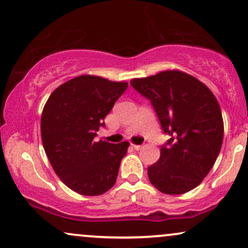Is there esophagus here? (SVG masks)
Masks as SVG:
<instances>
[{
	"mask_svg": "<svg viewBox=\"0 0 248 248\" xmlns=\"http://www.w3.org/2000/svg\"><path fill=\"white\" fill-rule=\"evenodd\" d=\"M132 147H133L135 150H140L141 148H142V146H139V144H132Z\"/></svg>",
	"mask_w": 248,
	"mask_h": 248,
	"instance_id": "obj_1",
	"label": "esophagus"
}]
</instances>
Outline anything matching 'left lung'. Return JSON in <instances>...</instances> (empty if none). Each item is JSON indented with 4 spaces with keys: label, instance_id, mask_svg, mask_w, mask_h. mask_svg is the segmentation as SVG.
Here are the masks:
<instances>
[{
    "label": "left lung",
    "instance_id": "left-lung-1",
    "mask_svg": "<svg viewBox=\"0 0 248 248\" xmlns=\"http://www.w3.org/2000/svg\"><path fill=\"white\" fill-rule=\"evenodd\" d=\"M130 84L149 99L170 136L161 147L160 160L148 168L150 183L167 195L195 189L212 169L223 144L218 100L206 85L178 70L132 79Z\"/></svg>",
    "mask_w": 248,
    "mask_h": 248
}]
</instances>
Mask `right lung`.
<instances>
[{
	"instance_id": "add662e5",
	"label": "right lung",
	"mask_w": 248,
	"mask_h": 248,
	"mask_svg": "<svg viewBox=\"0 0 248 248\" xmlns=\"http://www.w3.org/2000/svg\"><path fill=\"white\" fill-rule=\"evenodd\" d=\"M127 87L126 81L79 76L57 87L43 108V147L57 176L77 193L99 196L115 184L129 142L94 138Z\"/></svg>"
}]
</instances>
